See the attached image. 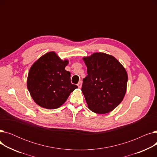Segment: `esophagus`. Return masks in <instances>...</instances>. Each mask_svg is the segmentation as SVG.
<instances>
[{
    "label": "esophagus",
    "instance_id": "esophagus-1",
    "mask_svg": "<svg viewBox=\"0 0 157 157\" xmlns=\"http://www.w3.org/2000/svg\"><path fill=\"white\" fill-rule=\"evenodd\" d=\"M78 86L79 88H81V86H82V82L81 81H79V83H78Z\"/></svg>",
    "mask_w": 157,
    "mask_h": 157
}]
</instances>
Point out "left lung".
<instances>
[{
    "mask_svg": "<svg viewBox=\"0 0 157 157\" xmlns=\"http://www.w3.org/2000/svg\"><path fill=\"white\" fill-rule=\"evenodd\" d=\"M83 60L87 67L81 91L90 111L108 113L121 103L127 91V72L111 55L94 53Z\"/></svg>",
    "mask_w": 157,
    "mask_h": 157,
    "instance_id": "left-lung-1",
    "label": "left lung"
}]
</instances>
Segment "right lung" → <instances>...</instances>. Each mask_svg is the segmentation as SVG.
I'll return each mask as SVG.
<instances>
[{"label": "right lung", "mask_w": 157, "mask_h": 157, "mask_svg": "<svg viewBox=\"0 0 157 157\" xmlns=\"http://www.w3.org/2000/svg\"><path fill=\"white\" fill-rule=\"evenodd\" d=\"M69 60H62L55 52L36 60L29 70L27 86L34 102L48 109L59 108L78 88L71 82V72L65 67Z\"/></svg>", "instance_id": "right-lung-1"}]
</instances>
